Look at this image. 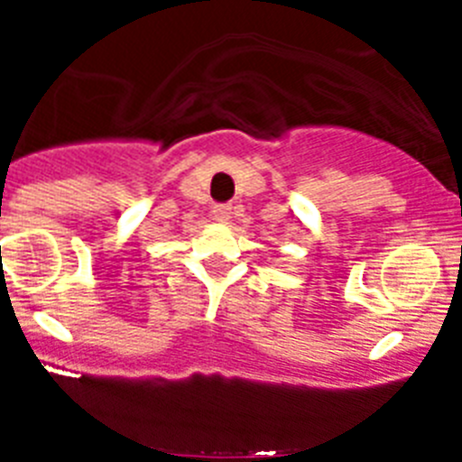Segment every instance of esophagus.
I'll return each instance as SVG.
<instances>
[{
    "label": "esophagus",
    "mask_w": 462,
    "mask_h": 462,
    "mask_svg": "<svg viewBox=\"0 0 462 462\" xmlns=\"http://www.w3.org/2000/svg\"><path fill=\"white\" fill-rule=\"evenodd\" d=\"M212 215H215L217 222H228V217H231V206L228 203H217V206L212 208Z\"/></svg>",
    "instance_id": "1"
}]
</instances>
